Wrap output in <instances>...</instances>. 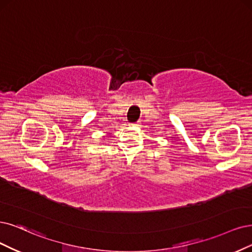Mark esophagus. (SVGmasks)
I'll return each mask as SVG.
<instances>
[{
    "label": "esophagus",
    "instance_id": "1",
    "mask_svg": "<svg viewBox=\"0 0 252 252\" xmlns=\"http://www.w3.org/2000/svg\"><path fill=\"white\" fill-rule=\"evenodd\" d=\"M140 121H137V123H135V124H133V126H140Z\"/></svg>",
    "mask_w": 252,
    "mask_h": 252
}]
</instances>
